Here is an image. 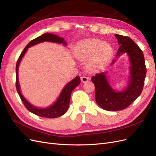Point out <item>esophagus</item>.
<instances>
[{"label":"esophagus","instance_id":"esophagus-1","mask_svg":"<svg viewBox=\"0 0 156 156\" xmlns=\"http://www.w3.org/2000/svg\"><path fill=\"white\" fill-rule=\"evenodd\" d=\"M90 79L88 78V77H87L86 76H83V77H81V82L82 83H87L88 80H89Z\"/></svg>","mask_w":156,"mask_h":156}]
</instances>
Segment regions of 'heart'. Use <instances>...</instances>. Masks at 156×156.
Masks as SVG:
<instances>
[{
	"label": "heart",
	"instance_id": "1",
	"mask_svg": "<svg viewBox=\"0 0 156 156\" xmlns=\"http://www.w3.org/2000/svg\"><path fill=\"white\" fill-rule=\"evenodd\" d=\"M78 60L87 58L88 66L91 69L101 68L109 60L112 54V48L107 43H102L98 39H88L80 43L73 51Z\"/></svg>",
	"mask_w": 156,
	"mask_h": 156
}]
</instances>
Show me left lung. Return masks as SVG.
Returning a JSON list of instances; mask_svg holds the SVG:
<instances>
[{"mask_svg": "<svg viewBox=\"0 0 156 156\" xmlns=\"http://www.w3.org/2000/svg\"><path fill=\"white\" fill-rule=\"evenodd\" d=\"M120 45L117 51L116 59L126 54L129 61V76L126 87L118 90L109 83L107 72L98 73L92 77L95 86V99L97 104L106 111H114L124 109L133 103L142 92L146 68L143 51L130 37L115 34ZM116 60H113L112 65Z\"/></svg>", "mask_w": 156, "mask_h": 156, "instance_id": "8db88e82", "label": "left lung"}]
</instances>
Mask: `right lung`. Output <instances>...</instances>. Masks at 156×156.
<instances>
[{"label":"right lung","instance_id":"obj_1","mask_svg":"<svg viewBox=\"0 0 156 156\" xmlns=\"http://www.w3.org/2000/svg\"><path fill=\"white\" fill-rule=\"evenodd\" d=\"M44 41H49L53 42V43H56L58 44H62L64 46H66L67 43L64 40V38L59 37L53 34H50V33H45L41 36L36 37L34 40L30 41L28 45L25 47V48L21 53L20 58H19L17 64H16V88L17 91L20 95L23 103H24L25 106L30 112H32L33 114L36 115L40 116L41 117L45 118H50V119H55L61 116L64 115L68 109L69 104L70 101L71 94H72L73 89L77 87L81 83V79L79 76L75 77L70 82L68 83L66 86L63 88L61 91L60 95L58 96L56 100L53 103V104L46 107H37L32 105L31 103L28 101L27 99L23 96L21 93V87L20 85V82H19V77H18V71L20 64L21 62L22 58L24 57L25 53L29 48L32 46H34L38 44L42 43Z\"/></svg>","mask_w":156,"mask_h":156}]
</instances>
